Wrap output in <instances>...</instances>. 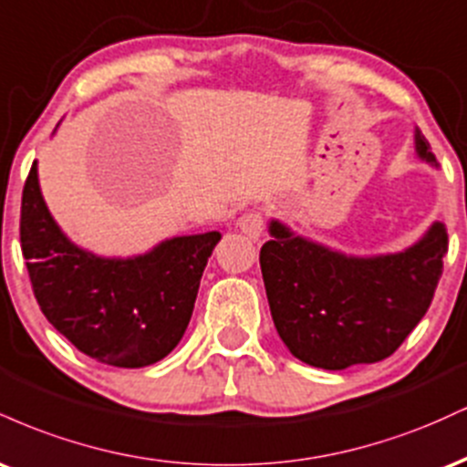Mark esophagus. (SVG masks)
<instances>
[{
    "mask_svg": "<svg viewBox=\"0 0 467 467\" xmlns=\"http://www.w3.org/2000/svg\"><path fill=\"white\" fill-rule=\"evenodd\" d=\"M237 228L245 234V237L256 241L261 234H264V228H265L264 215H261V213H245L244 217L237 219Z\"/></svg>",
    "mask_w": 467,
    "mask_h": 467,
    "instance_id": "obj_1",
    "label": "esophagus"
}]
</instances>
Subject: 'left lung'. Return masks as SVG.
Masks as SVG:
<instances>
[{
    "label": "left lung",
    "instance_id": "1",
    "mask_svg": "<svg viewBox=\"0 0 467 467\" xmlns=\"http://www.w3.org/2000/svg\"><path fill=\"white\" fill-rule=\"evenodd\" d=\"M417 158L439 166L415 130ZM261 248L272 320L294 358L342 371L393 353L431 307L448 252L443 222L401 252L356 256L329 248L272 219Z\"/></svg>",
    "mask_w": 467,
    "mask_h": 467
}]
</instances>
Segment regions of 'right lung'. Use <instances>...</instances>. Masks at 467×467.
Listing matches in <instances>:
<instances>
[{
    "label": "right lung",
    "mask_w": 467,
    "mask_h": 467,
    "mask_svg": "<svg viewBox=\"0 0 467 467\" xmlns=\"http://www.w3.org/2000/svg\"><path fill=\"white\" fill-rule=\"evenodd\" d=\"M21 252L41 312L94 360L120 368L155 364L178 347L222 234H184L136 256L80 248L47 211L32 164L21 197Z\"/></svg>",
    "instance_id": "add662e5"
}]
</instances>
